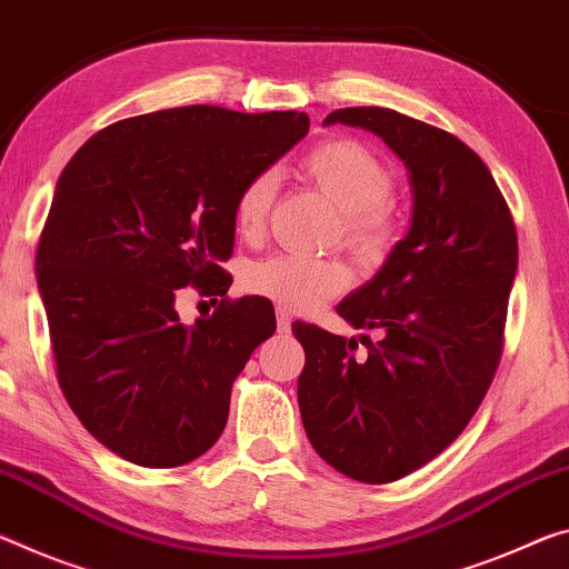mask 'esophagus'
I'll list each match as a JSON object with an SVG mask.
<instances>
[{"label": "esophagus", "instance_id": "obj_1", "mask_svg": "<svg viewBox=\"0 0 569 569\" xmlns=\"http://www.w3.org/2000/svg\"><path fill=\"white\" fill-rule=\"evenodd\" d=\"M276 321H278V331L286 333L288 329H291V313H288L286 309H278L276 311Z\"/></svg>", "mask_w": 569, "mask_h": 569}]
</instances>
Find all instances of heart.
Listing matches in <instances>:
<instances>
[{
	"label": "heart",
	"mask_w": 569,
	"mask_h": 569,
	"mask_svg": "<svg viewBox=\"0 0 569 569\" xmlns=\"http://www.w3.org/2000/svg\"><path fill=\"white\" fill-rule=\"evenodd\" d=\"M301 171L341 210V232L359 258H377L392 236V174L385 161L355 139L319 143L301 161ZM278 171L260 169L240 187L232 204V222L242 240H256L266 228L276 200ZM351 270L339 258L276 252L246 270V286L293 311H311L339 296Z\"/></svg>",
	"instance_id": "obj_1"
}]
</instances>
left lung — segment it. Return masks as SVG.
I'll list each match as a JSON object with an SVG mask.
<instances>
[{
	"label": "left lung",
	"instance_id": "obj_1",
	"mask_svg": "<svg viewBox=\"0 0 569 569\" xmlns=\"http://www.w3.org/2000/svg\"><path fill=\"white\" fill-rule=\"evenodd\" d=\"M345 123L380 137L408 169L410 230L372 281L337 306L382 341L293 323L306 351L299 410L311 446L339 473L390 483L461 436L501 357L517 278V230L489 167L453 133L392 108H339Z\"/></svg>",
	"mask_w": 569,
	"mask_h": 569
}]
</instances>
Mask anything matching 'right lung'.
Returning a JSON list of instances; mask_svg holds the SVG:
<instances>
[{"label": "right lung", "mask_w": 569, "mask_h": 569, "mask_svg": "<svg viewBox=\"0 0 569 569\" xmlns=\"http://www.w3.org/2000/svg\"><path fill=\"white\" fill-rule=\"evenodd\" d=\"M309 133L296 111L184 106L90 137L52 194L38 260L62 395L123 461L174 468L214 446L273 306L242 296L182 323L177 291L228 293L240 187Z\"/></svg>", "instance_id": "right-lung-1"}]
</instances>
